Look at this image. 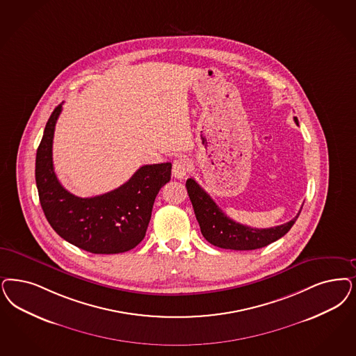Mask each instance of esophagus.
Wrapping results in <instances>:
<instances>
[{
	"mask_svg": "<svg viewBox=\"0 0 356 356\" xmlns=\"http://www.w3.org/2000/svg\"><path fill=\"white\" fill-rule=\"evenodd\" d=\"M192 168V164L191 161L186 159V158H177V159L173 161L172 164V175L176 177V179H184L186 176V173L191 171Z\"/></svg>",
	"mask_w": 356,
	"mask_h": 356,
	"instance_id": "esophagus-1",
	"label": "esophagus"
}]
</instances>
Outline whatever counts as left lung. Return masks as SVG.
I'll list each match as a JSON object with an SVG mask.
<instances>
[{
    "instance_id": "8db88e82",
    "label": "left lung",
    "mask_w": 356,
    "mask_h": 356,
    "mask_svg": "<svg viewBox=\"0 0 356 356\" xmlns=\"http://www.w3.org/2000/svg\"><path fill=\"white\" fill-rule=\"evenodd\" d=\"M294 122L298 124L297 117H294ZM185 186L195 209L201 233L209 243L220 248L245 251L266 247L288 233L301 213L300 210L293 220L280 226L254 229L229 218L211 197L197 184L195 179H188Z\"/></svg>"
}]
</instances>
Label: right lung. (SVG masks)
Here are the masks:
<instances>
[{
	"mask_svg": "<svg viewBox=\"0 0 356 356\" xmlns=\"http://www.w3.org/2000/svg\"><path fill=\"white\" fill-rule=\"evenodd\" d=\"M60 113L62 104L47 121L35 160L38 195L47 221L63 239L92 254L134 248L146 235L156 195L171 180V163L143 165L105 195L74 196L59 183L52 164V139Z\"/></svg>",
	"mask_w": 356,
	"mask_h": 356,
	"instance_id": "1",
	"label": "right lung"
}]
</instances>
